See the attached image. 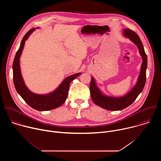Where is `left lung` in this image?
Listing matches in <instances>:
<instances>
[{"label":"left lung","instance_id":"8db88e82","mask_svg":"<svg viewBox=\"0 0 161 161\" xmlns=\"http://www.w3.org/2000/svg\"><path fill=\"white\" fill-rule=\"evenodd\" d=\"M123 32V36L129 38V40L137 46L143 62L136 83L129 92L121 97H113L104 94L97 86L94 78H91L90 90L92 99L97 106L109 111L122 110L130 106L142 92L146 82L147 56L145 53L142 42L137 34L130 29H125Z\"/></svg>","mask_w":161,"mask_h":161}]
</instances>
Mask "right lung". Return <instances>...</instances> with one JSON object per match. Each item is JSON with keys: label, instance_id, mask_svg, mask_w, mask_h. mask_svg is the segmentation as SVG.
<instances>
[{"label": "right lung", "instance_id": "add662e5", "mask_svg": "<svg viewBox=\"0 0 161 161\" xmlns=\"http://www.w3.org/2000/svg\"><path fill=\"white\" fill-rule=\"evenodd\" d=\"M37 29L39 28L31 29L23 37L13 64V81L17 92L31 107L38 111H48L55 109L64 103L68 95L70 83L81 73H78L67 76L55 90L50 93L37 94L31 92L26 86L22 77L19 61L21 55L24 48L25 41Z\"/></svg>", "mask_w": 161, "mask_h": 161}]
</instances>
